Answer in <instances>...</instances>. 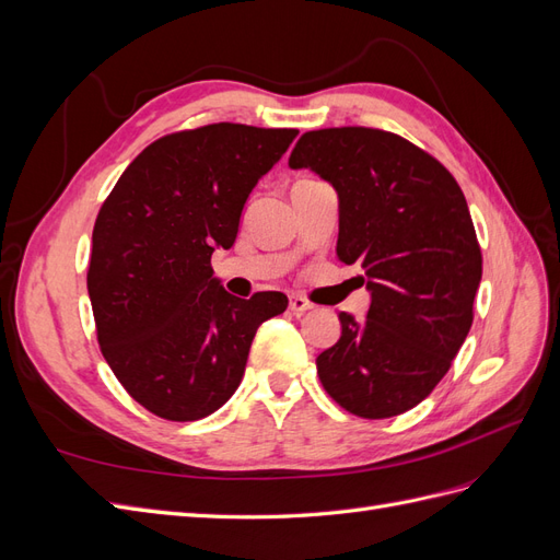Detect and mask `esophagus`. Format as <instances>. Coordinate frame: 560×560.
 Returning a JSON list of instances; mask_svg holds the SVG:
<instances>
[{"label":"esophagus","instance_id":"34e87169","mask_svg":"<svg viewBox=\"0 0 560 560\" xmlns=\"http://www.w3.org/2000/svg\"><path fill=\"white\" fill-rule=\"evenodd\" d=\"M311 308H313V303H311L308 299H303V296H299V294L290 296V311H292L294 315H301V313H306V311H311Z\"/></svg>","mask_w":560,"mask_h":560}]
</instances>
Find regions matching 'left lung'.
<instances>
[{"label": "left lung", "instance_id": "left-lung-1", "mask_svg": "<svg viewBox=\"0 0 560 560\" xmlns=\"http://www.w3.org/2000/svg\"><path fill=\"white\" fill-rule=\"evenodd\" d=\"M338 196L336 257L360 264L371 306L338 313L341 338L317 358L329 397L360 418L413 409L446 376L471 327L481 249L460 186L395 132L311 130L290 156Z\"/></svg>", "mask_w": 560, "mask_h": 560}]
</instances>
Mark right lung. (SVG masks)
<instances>
[{"label": "right lung", "mask_w": 560, "mask_h": 560, "mask_svg": "<svg viewBox=\"0 0 560 560\" xmlns=\"http://www.w3.org/2000/svg\"><path fill=\"white\" fill-rule=\"evenodd\" d=\"M299 130L214 124L149 144L93 229L89 296L114 376L165 420L214 413L238 389L252 338L287 308L280 292L229 294L210 266Z\"/></svg>", "instance_id": "right-lung-1"}]
</instances>
